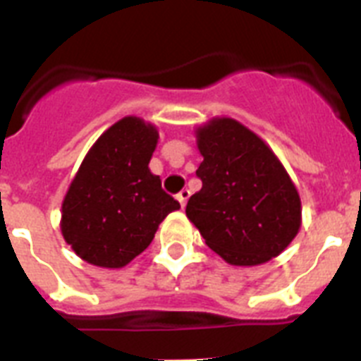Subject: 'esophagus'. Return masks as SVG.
Segmentation results:
<instances>
[{
	"label": "esophagus",
	"mask_w": 361,
	"mask_h": 361,
	"mask_svg": "<svg viewBox=\"0 0 361 361\" xmlns=\"http://www.w3.org/2000/svg\"><path fill=\"white\" fill-rule=\"evenodd\" d=\"M188 199H190V191L188 190H183V191H178L177 193V200L178 202H180V206H186V202H188Z\"/></svg>",
	"instance_id": "1"
}]
</instances>
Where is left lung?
I'll return each mask as SVG.
<instances>
[{
    "label": "left lung",
    "mask_w": 361,
    "mask_h": 361,
    "mask_svg": "<svg viewBox=\"0 0 361 361\" xmlns=\"http://www.w3.org/2000/svg\"><path fill=\"white\" fill-rule=\"evenodd\" d=\"M204 161L188 219L208 247L231 266H258L279 257L302 224L300 195L266 142L229 117L197 130Z\"/></svg>",
    "instance_id": "obj_1"
}]
</instances>
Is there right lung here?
I'll list each match as a JSON object with an SVG mask.
<instances>
[{"instance_id": "1", "label": "right lung", "mask_w": 361, "mask_h": 361, "mask_svg": "<svg viewBox=\"0 0 361 361\" xmlns=\"http://www.w3.org/2000/svg\"><path fill=\"white\" fill-rule=\"evenodd\" d=\"M159 132L139 117H123L99 137L73 177L61 233L78 257L117 269L149 245L166 215L180 208L148 164Z\"/></svg>"}]
</instances>
